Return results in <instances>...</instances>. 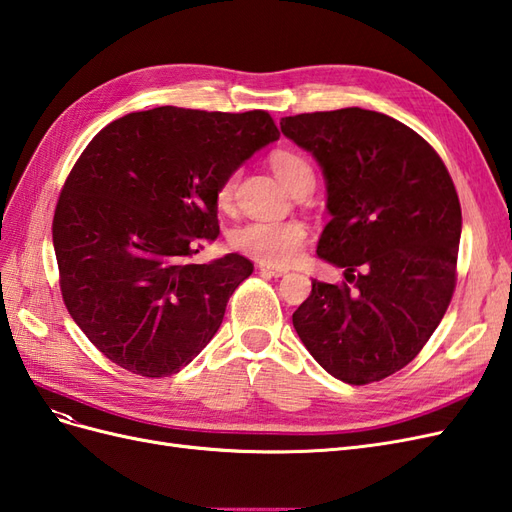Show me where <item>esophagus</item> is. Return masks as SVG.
I'll return each instance as SVG.
<instances>
[{"instance_id":"esophagus-1","label":"esophagus","mask_w":512,"mask_h":512,"mask_svg":"<svg viewBox=\"0 0 512 512\" xmlns=\"http://www.w3.org/2000/svg\"><path fill=\"white\" fill-rule=\"evenodd\" d=\"M258 269H260V273L271 275V277H282V275H286V273H288V269H282V267H273V265H265V262H260Z\"/></svg>"}]
</instances>
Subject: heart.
Wrapping results in <instances>:
<instances>
[{"instance_id":"1","label":"heart","mask_w":512,"mask_h":512,"mask_svg":"<svg viewBox=\"0 0 512 512\" xmlns=\"http://www.w3.org/2000/svg\"><path fill=\"white\" fill-rule=\"evenodd\" d=\"M271 168L290 192L299 190L305 183H314V168L301 153L280 149L271 156ZM237 173L228 175L218 188V205L226 209L235 194ZM307 239V228L297 220L267 222L250 220L228 232V243L245 256H252L265 265H290L301 254Z\"/></svg>"}]
</instances>
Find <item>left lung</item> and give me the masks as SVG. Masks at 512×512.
<instances>
[{
    "label": "left lung",
    "mask_w": 512,
    "mask_h": 512,
    "mask_svg": "<svg viewBox=\"0 0 512 512\" xmlns=\"http://www.w3.org/2000/svg\"><path fill=\"white\" fill-rule=\"evenodd\" d=\"M280 126L322 168L331 220L316 254L352 284L312 280L294 331L333 378L378 382L421 352L451 303L461 239L453 179L425 138L384 113L350 106Z\"/></svg>",
    "instance_id": "1"
}]
</instances>
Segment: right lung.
Returning a JSON list of instances; mask_svg holds the SVG:
<instances>
[{
    "instance_id": "add662e5",
    "label": "right lung",
    "mask_w": 512,
    "mask_h": 512,
    "mask_svg": "<svg viewBox=\"0 0 512 512\" xmlns=\"http://www.w3.org/2000/svg\"><path fill=\"white\" fill-rule=\"evenodd\" d=\"M277 138L265 111L160 106L108 123L85 147L59 196L53 247L68 312L106 359L162 378L218 333L254 265L190 258L220 235V183Z\"/></svg>"
}]
</instances>
